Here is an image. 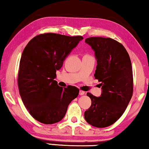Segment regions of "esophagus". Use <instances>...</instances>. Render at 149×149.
Segmentation results:
<instances>
[{"label":"esophagus","mask_w":149,"mask_h":149,"mask_svg":"<svg viewBox=\"0 0 149 149\" xmlns=\"http://www.w3.org/2000/svg\"><path fill=\"white\" fill-rule=\"evenodd\" d=\"M84 94H85V91L80 90V91H79V95H84Z\"/></svg>","instance_id":"obj_1"}]
</instances>
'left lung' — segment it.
Segmentation results:
<instances>
[{
    "label": "left lung",
    "instance_id": "left-lung-1",
    "mask_svg": "<svg viewBox=\"0 0 149 149\" xmlns=\"http://www.w3.org/2000/svg\"><path fill=\"white\" fill-rule=\"evenodd\" d=\"M85 42L94 51L97 60L95 79L101 82L102 94L90 93L91 105L84 113L89 124L96 127L113 125L121 117L133 94V72L125 48L111 38L90 37Z\"/></svg>",
    "mask_w": 149,
    "mask_h": 149
}]
</instances>
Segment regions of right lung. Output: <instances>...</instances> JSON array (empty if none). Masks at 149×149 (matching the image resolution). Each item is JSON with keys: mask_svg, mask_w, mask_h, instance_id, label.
I'll return each mask as SVG.
<instances>
[{"mask_svg": "<svg viewBox=\"0 0 149 149\" xmlns=\"http://www.w3.org/2000/svg\"><path fill=\"white\" fill-rule=\"evenodd\" d=\"M83 39L81 36L41 34L30 40L24 48L19 62L18 88L26 109L40 123L60 121L69 104L78 96V88H63L54 79L56 70Z\"/></svg>", "mask_w": 149, "mask_h": 149, "instance_id": "obj_1", "label": "right lung"}]
</instances>
